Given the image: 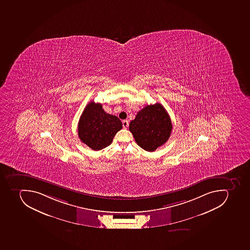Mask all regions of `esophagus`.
I'll list each match as a JSON object with an SVG mask.
<instances>
[{"label":"esophagus","instance_id":"esophagus-1","mask_svg":"<svg viewBox=\"0 0 250 250\" xmlns=\"http://www.w3.org/2000/svg\"><path fill=\"white\" fill-rule=\"evenodd\" d=\"M122 125H123V128H127L128 127V122L127 120H124L122 122Z\"/></svg>","mask_w":250,"mask_h":250}]
</instances>
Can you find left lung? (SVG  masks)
Instances as JSON below:
<instances>
[{"label":"left lung","instance_id":"obj_1","mask_svg":"<svg viewBox=\"0 0 250 250\" xmlns=\"http://www.w3.org/2000/svg\"><path fill=\"white\" fill-rule=\"evenodd\" d=\"M172 129L169 115L164 106L158 103L143 108L129 124V131L136 144L150 152L167 142Z\"/></svg>","mask_w":250,"mask_h":250}]
</instances>
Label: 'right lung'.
I'll return each instance as SVG.
<instances>
[{
    "mask_svg": "<svg viewBox=\"0 0 250 250\" xmlns=\"http://www.w3.org/2000/svg\"><path fill=\"white\" fill-rule=\"evenodd\" d=\"M118 117L107 114L102 104L90 102L82 112L78 122V136L93 150H100L111 144L115 134L122 129Z\"/></svg>",
    "mask_w": 250,
    "mask_h": 250,
    "instance_id": "obj_1",
    "label": "right lung"
}]
</instances>
